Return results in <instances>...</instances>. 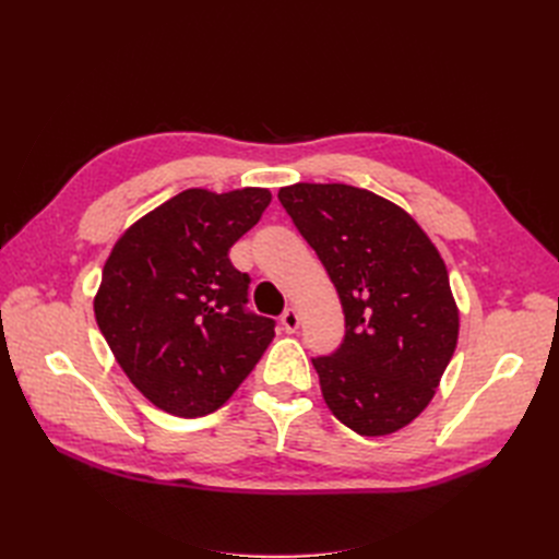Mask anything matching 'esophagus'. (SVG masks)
<instances>
[{"instance_id": "esophagus-1", "label": "esophagus", "mask_w": 559, "mask_h": 559, "mask_svg": "<svg viewBox=\"0 0 559 559\" xmlns=\"http://www.w3.org/2000/svg\"><path fill=\"white\" fill-rule=\"evenodd\" d=\"M282 326L286 333H296L298 326H300V314L296 308H289L284 314H282Z\"/></svg>"}]
</instances>
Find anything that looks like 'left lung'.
Here are the masks:
<instances>
[{
  "instance_id": "1",
  "label": "left lung",
  "mask_w": 559,
  "mask_h": 559,
  "mask_svg": "<svg viewBox=\"0 0 559 559\" xmlns=\"http://www.w3.org/2000/svg\"><path fill=\"white\" fill-rule=\"evenodd\" d=\"M341 296L345 341L312 359L329 411L359 436L394 433L427 408L460 337L445 261L396 202L349 183L277 193Z\"/></svg>"
}]
</instances>
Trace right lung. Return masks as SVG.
Instances as JSON below:
<instances>
[{"label": "right lung", "mask_w": 559, "mask_h": 559, "mask_svg": "<svg viewBox=\"0 0 559 559\" xmlns=\"http://www.w3.org/2000/svg\"><path fill=\"white\" fill-rule=\"evenodd\" d=\"M267 189H186L116 240L93 298L95 321L128 380L177 417L222 408L275 337L245 312L249 277L228 249L259 224Z\"/></svg>", "instance_id": "right-lung-1"}]
</instances>
